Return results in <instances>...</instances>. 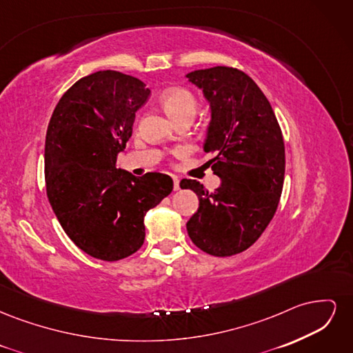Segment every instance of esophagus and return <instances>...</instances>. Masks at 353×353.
<instances>
[{
    "mask_svg": "<svg viewBox=\"0 0 353 353\" xmlns=\"http://www.w3.org/2000/svg\"><path fill=\"white\" fill-rule=\"evenodd\" d=\"M174 190L175 191L179 190V179L178 178H174Z\"/></svg>",
    "mask_w": 353,
    "mask_h": 353,
    "instance_id": "34e87169",
    "label": "esophagus"
}]
</instances>
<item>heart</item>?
<instances>
[{
	"mask_svg": "<svg viewBox=\"0 0 353 353\" xmlns=\"http://www.w3.org/2000/svg\"><path fill=\"white\" fill-rule=\"evenodd\" d=\"M160 104H162V108L169 114V117H172L175 122L187 119V117L193 119L199 105L193 92L179 87L165 91L162 99H160Z\"/></svg>",
	"mask_w": 353,
	"mask_h": 353,
	"instance_id": "1",
	"label": "heart"
}]
</instances>
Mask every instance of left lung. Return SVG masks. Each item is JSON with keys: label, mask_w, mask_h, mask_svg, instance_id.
<instances>
[{"label": "left lung", "mask_w": 353, "mask_h": 353, "mask_svg": "<svg viewBox=\"0 0 353 353\" xmlns=\"http://www.w3.org/2000/svg\"><path fill=\"white\" fill-rule=\"evenodd\" d=\"M187 78L210 104L203 148L215 154L208 166L222 181L213 193L196 179L181 181V188L199 197L187 231L200 250L223 258L249 249L274 218L284 183V140L268 99L249 74L216 66Z\"/></svg>", "instance_id": "left-lung-1"}]
</instances>
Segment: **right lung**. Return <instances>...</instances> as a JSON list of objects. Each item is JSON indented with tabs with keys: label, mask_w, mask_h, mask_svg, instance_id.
I'll use <instances>...</instances> for the list:
<instances>
[{
	"label": "right lung",
	"mask_w": 353,
	"mask_h": 353,
	"mask_svg": "<svg viewBox=\"0 0 353 353\" xmlns=\"http://www.w3.org/2000/svg\"><path fill=\"white\" fill-rule=\"evenodd\" d=\"M150 90L130 74L100 70L63 94L46 137V185L61 228L81 250L119 261L141 248L144 216L174 188L169 175L116 168Z\"/></svg>",
	"instance_id": "obj_1"
}]
</instances>
